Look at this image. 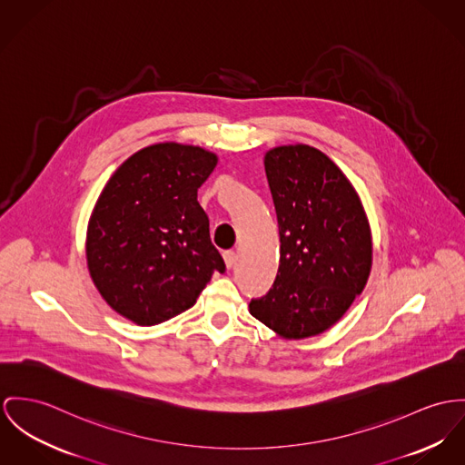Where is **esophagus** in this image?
<instances>
[{
    "instance_id": "1",
    "label": "esophagus",
    "mask_w": 465,
    "mask_h": 465,
    "mask_svg": "<svg viewBox=\"0 0 465 465\" xmlns=\"http://www.w3.org/2000/svg\"><path fill=\"white\" fill-rule=\"evenodd\" d=\"M223 258H224L226 267H228V269H232V267L235 265V262H237V252H235V251H224Z\"/></svg>"
}]
</instances>
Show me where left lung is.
<instances>
[{"mask_svg":"<svg viewBox=\"0 0 465 465\" xmlns=\"http://www.w3.org/2000/svg\"><path fill=\"white\" fill-rule=\"evenodd\" d=\"M263 164L278 215L280 267L250 313L285 340H304L332 327L366 286L371 230L358 191L321 150L276 146Z\"/></svg>","mask_w":465,"mask_h":465,"instance_id":"left-lung-1","label":"left lung"}]
</instances>
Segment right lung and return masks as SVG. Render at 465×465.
I'll list each match as a JSON object with an SVG mask.
<instances>
[{
    "label": "right lung",
    "instance_id": "right-lung-1",
    "mask_svg": "<svg viewBox=\"0 0 465 465\" xmlns=\"http://www.w3.org/2000/svg\"><path fill=\"white\" fill-rule=\"evenodd\" d=\"M217 155L193 144H150L107 180L86 230L94 285L127 321L155 325L194 306L224 262L211 242L198 189Z\"/></svg>",
    "mask_w": 465,
    "mask_h": 465
}]
</instances>
